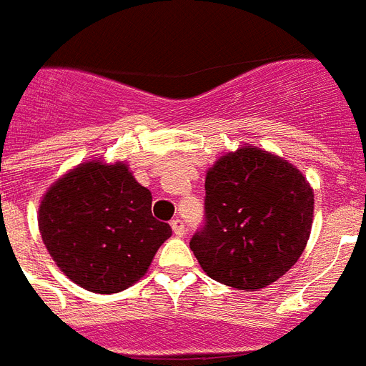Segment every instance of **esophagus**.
<instances>
[{
    "label": "esophagus",
    "mask_w": 366,
    "mask_h": 366,
    "mask_svg": "<svg viewBox=\"0 0 366 366\" xmlns=\"http://www.w3.org/2000/svg\"><path fill=\"white\" fill-rule=\"evenodd\" d=\"M171 227H173V233L177 234V237H184V234H186V227H184L182 219H173V222H171Z\"/></svg>",
    "instance_id": "1"
}]
</instances>
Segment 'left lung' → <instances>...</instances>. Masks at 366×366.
<instances>
[{
  "label": "left lung",
  "instance_id": "1",
  "mask_svg": "<svg viewBox=\"0 0 366 366\" xmlns=\"http://www.w3.org/2000/svg\"><path fill=\"white\" fill-rule=\"evenodd\" d=\"M207 225L189 248L212 280L259 291L286 274L307 248L314 189L284 157L239 147L204 178Z\"/></svg>",
  "mask_w": 366,
  "mask_h": 366
}]
</instances>
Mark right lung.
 I'll use <instances>...</instances> for the list:
<instances>
[{"instance_id":"add662e5","label":"right lung","mask_w":366,"mask_h":366,"mask_svg":"<svg viewBox=\"0 0 366 366\" xmlns=\"http://www.w3.org/2000/svg\"><path fill=\"white\" fill-rule=\"evenodd\" d=\"M39 231L71 282L94 293H118L147 274L171 237L152 216V193L124 162L79 163L41 199Z\"/></svg>"}]
</instances>
